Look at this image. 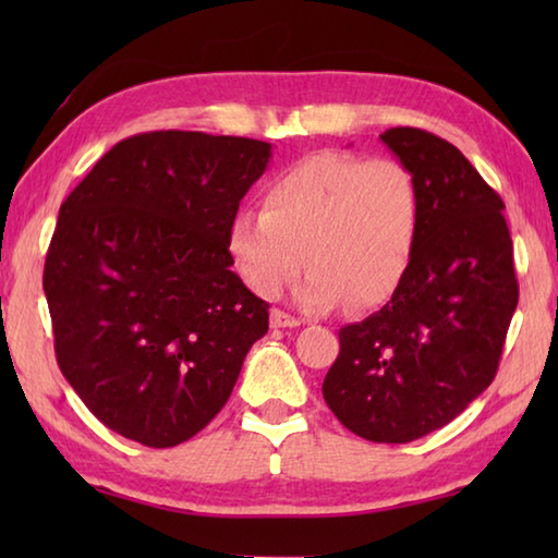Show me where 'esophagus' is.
Wrapping results in <instances>:
<instances>
[{
    "label": "esophagus",
    "mask_w": 558,
    "mask_h": 558,
    "mask_svg": "<svg viewBox=\"0 0 558 558\" xmlns=\"http://www.w3.org/2000/svg\"><path fill=\"white\" fill-rule=\"evenodd\" d=\"M270 325L276 329H286V327H300L302 319L300 317H292L288 313H282V310H272L270 313Z\"/></svg>",
    "instance_id": "1"
}]
</instances>
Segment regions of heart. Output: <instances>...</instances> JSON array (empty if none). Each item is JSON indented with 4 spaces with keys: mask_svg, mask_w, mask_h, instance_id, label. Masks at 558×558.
I'll use <instances>...</instances> for the list:
<instances>
[{
    "mask_svg": "<svg viewBox=\"0 0 558 558\" xmlns=\"http://www.w3.org/2000/svg\"><path fill=\"white\" fill-rule=\"evenodd\" d=\"M421 189L396 159L310 155L263 189V211H239L226 245L245 286L276 298L305 266L298 300L374 307L405 278L421 233Z\"/></svg>",
    "mask_w": 558,
    "mask_h": 558,
    "instance_id": "heart-1",
    "label": "heart"
}]
</instances>
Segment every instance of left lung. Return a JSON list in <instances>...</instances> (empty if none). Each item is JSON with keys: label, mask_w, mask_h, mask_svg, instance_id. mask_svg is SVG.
Listing matches in <instances>:
<instances>
[{"label": "left lung", "mask_w": 558, "mask_h": 558, "mask_svg": "<svg viewBox=\"0 0 558 558\" xmlns=\"http://www.w3.org/2000/svg\"><path fill=\"white\" fill-rule=\"evenodd\" d=\"M381 143L418 182V243L379 313L339 329L323 396L356 436L411 442L493 384L519 288L505 204L468 157L415 128Z\"/></svg>", "instance_id": "1"}]
</instances>
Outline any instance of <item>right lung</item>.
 I'll use <instances>...</instances> for the list:
<instances>
[{
  "instance_id": "1",
  "label": "right lung",
  "mask_w": 558,
  "mask_h": 558,
  "mask_svg": "<svg viewBox=\"0 0 558 558\" xmlns=\"http://www.w3.org/2000/svg\"><path fill=\"white\" fill-rule=\"evenodd\" d=\"M270 155L260 140L145 132L61 204L44 268L56 359L110 430L172 448L229 401L270 305L231 270L226 235Z\"/></svg>"
}]
</instances>
